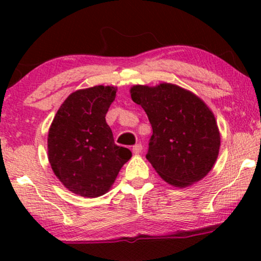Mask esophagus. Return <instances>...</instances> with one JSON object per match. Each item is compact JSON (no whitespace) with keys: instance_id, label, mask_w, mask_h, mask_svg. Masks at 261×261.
I'll return each mask as SVG.
<instances>
[{"instance_id":"esophagus-1","label":"esophagus","mask_w":261,"mask_h":261,"mask_svg":"<svg viewBox=\"0 0 261 261\" xmlns=\"http://www.w3.org/2000/svg\"><path fill=\"white\" fill-rule=\"evenodd\" d=\"M141 151H142V145L141 143H137V145H135L133 147L134 154H140Z\"/></svg>"}]
</instances>
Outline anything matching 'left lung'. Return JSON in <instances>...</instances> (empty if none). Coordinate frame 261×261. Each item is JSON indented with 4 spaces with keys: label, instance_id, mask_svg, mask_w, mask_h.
Returning a JSON list of instances; mask_svg holds the SVG:
<instances>
[{
    "label": "left lung",
    "instance_id": "1",
    "mask_svg": "<svg viewBox=\"0 0 261 261\" xmlns=\"http://www.w3.org/2000/svg\"><path fill=\"white\" fill-rule=\"evenodd\" d=\"M130 94L151 122L153 134L146 158L158 175L176 188L205 178L216 163L221 146L216 119L205 101L166 82L133 86Z\"/></svg>",
    "mask_w": 261,
    "mask_h": 261
}]
</instances>
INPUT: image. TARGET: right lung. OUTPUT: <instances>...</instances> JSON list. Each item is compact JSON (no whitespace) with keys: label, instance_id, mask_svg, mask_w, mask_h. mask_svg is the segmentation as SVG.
Returning <instances> with one entry per match:
<instances>
[{"label":"right lung","instance_id":"1","mask_svg":"<svg viewBox=\"0 0 261 261\" xmlns=\"http://www.w3.org/2000/svg\"><path fill=\"white\" fill-rule=\"evenodd\" d=\"M116 91L113 86H94L71 93L50 125L49 163L62 185L76 195H104L133 155L115 145L106 121Z\"/></svg>","mask_w":261,"mask_h":261}]
</instances>
